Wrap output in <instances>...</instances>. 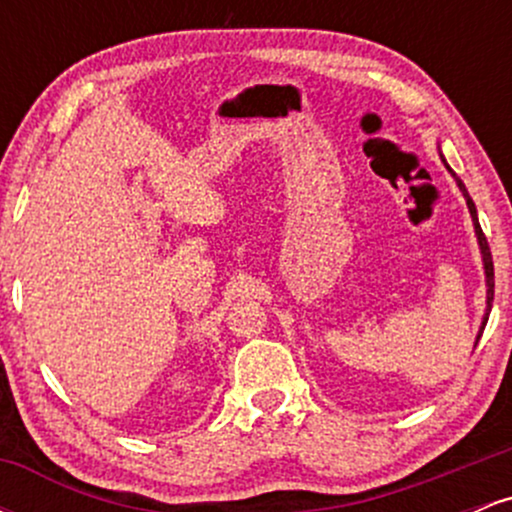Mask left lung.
Returning <instances> with one entry per match:
<instances>
[{
    "mask_svg": "<svg viewBox=\"0 0 512 512\" xmlns=\"http://www.w3.org/2000/svg\"><path fill=\"white\" fill-rule=\"evenodd\" d=\"M440 158H443V156H440ZM443 163H445V158H443ZM445 168L450 170L448 163H445ZM450 173H452V170H450ZM452 178L457 180V187H460L462 195H464V199H467L469 214H472V221H474V233H477L479 248H481V257H484V272H486V317H484V322H481V330H484V327H486V320H489V313H491V303H493V260H491V250H489V243H486L484 231H481V226H479V219H477V207H474V202H472V197H469L467 187H464V182H462L460 178H457L455 173H452ZM479 337H481V332H479ZM479 337H477V339H479Z\"/></svg>",
    "mask_w": 512,
    "mask_h": 512,
    "instance_id": "1",
    "label": "left lung"
}]
</instances>
